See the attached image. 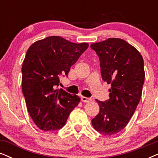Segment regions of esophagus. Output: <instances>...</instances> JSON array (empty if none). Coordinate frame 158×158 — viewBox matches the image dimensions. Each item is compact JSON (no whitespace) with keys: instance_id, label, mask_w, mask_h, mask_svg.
I'll use <instances>...</instances> for the list:
<instances>
[{"instance_id":"esophagus-1","label":"esophagus","mask_w":158,"mask_h":158,"mask_svg":"<svg viewBox=\"0 0 158 158\" xmlns=\"http://www.w3.org/2000/svg\"><path fill=\"white\" fill-rule=\"evenodd\" d=\"M81 101L84 103H89L92 101V98H86V97L81 96Z\"/></svg>"}]
</instances>
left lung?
<instances>
[{"instance_id": "obj_1", "label": "left lung", "mask_w": 158, "mask_h": 158, "mask_svg": "<svg viewBox=\"0 0 158 158\" xmlns=\"http://www.w3.org/2000/svg\"><path fill=\"white\" fill-rule=\"evenodd\" d=\"M90 47L99 57L103 80L111 86L109 100H96L100 111L92 125L103 135L117 134L129 123L140 101L145 77L143 57L134 47L117 38Z\"/></svg>"}]
</instances>
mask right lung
<instances>
[{
  "instance_id": "add662e5",
  "label": "right lung",
  "mask_w": 158,
  "mask_h": 158,
  "mask_svg": "<svg viewBox=\"0 0 158 158\" xmlns=\"http://www.w3.org/2000/svg\"><path fill=\"white\" fill-rule=\"evenodd\" d=\"M89 47L60 36H49L33 43L22 66V89L27 111L44 131L60 129L80 101L63 89H57L60 77L70 69Z\"/></svg>"
}]
</instances>
